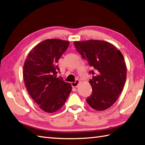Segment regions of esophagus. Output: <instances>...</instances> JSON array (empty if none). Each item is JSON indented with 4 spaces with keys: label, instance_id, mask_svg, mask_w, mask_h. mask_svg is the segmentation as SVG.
<instances>
[{
    "label": "esophagus",
    "instance_id": "obj_1",
    "mask_svg": "<svg viewBox=\"0 0 145 145\" xmlns=\"http://www.w3.org/2000/svg\"><path fill=\"white\" fill-rule=\"evenodd\" d=\"M79 83H80V81L78 80H76L75 82L71 83V85H72V87H76L77 86H78Z\"/></svg>",
    "mask_w": 145,
    "mask_h": 145
}]
</instances>
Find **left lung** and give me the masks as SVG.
<instances>
[{
  "label": "left lung",
  "instance_id": "1",
  "mask_svg": "<svg viewBox=\"0 0 145 145\" xmlns=\"http://www.w3.org/2000/svg\"><path fill=\"white\" fill-rule=\"evenodd\" d=\"M73 44L93 69L89 72L93 75L89 81L92 93L86 102L98 111L109 108L122 93L126 80V64L122 53L112 44L100 40Z\"/></svg>",
  "mask_w": 145,
  "mask_h": 145
}]
</instances>
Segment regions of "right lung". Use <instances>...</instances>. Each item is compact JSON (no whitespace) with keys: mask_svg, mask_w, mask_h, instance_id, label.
Returning <instances> with one entry per match:
<instances>
[{"mask_svg":"<svg viewBox=\"0 0 145 145\" xmlns=\"http://www.w3.org/2000/svg\"><path fill=\"white\" fill-rule=\"evenodd\" d=\"M69 42L61 39H46L29 52L23 65L26 88L39 108L53 113L65 104L72 87L62 78H57V63L68 48Z\"/></svg>","mask_w":145,"mask_h":145,"instance_id":"add662e5","label":"right lung"}]
</instances>
